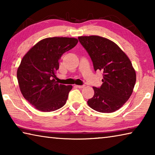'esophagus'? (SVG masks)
I'll list each match as a JSON object with an SVG mask.
<instances>
[{
	"label": "esophagus",
	"instance_id": "1",
	"mask_svg": "<svg viewBox=\"0 0 155 155\" xmlns=\"http://www.w3.org/2000/svg\"><path fill=\"white\" fill-rule=\"evenodd\" d=\"M76 87H78V88L81 89V88H83V87H85V85H76Z\"/></svg>",
	"mask_w": 155,
	"mask_h": 155
}]
</instances>
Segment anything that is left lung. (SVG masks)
Here are the masks:
<instances>
[{
    "label": "left lung",
    "mask_w": 155,
    "mask_h": 155,
    "mask_svg": "<svg viewBox=\"0 0 155 155\" xmlns=\"http://www.w3.org/2000/svg\"><path fill=\"white\" fill-rule=\"evenodd\" d=\"M94 64L103 72L102 85L94 87V95L87 101L94 110L110 113L124 105L132 94L136 74L130 60L114 42L99 36H78Z\"/></svg>",
    "instance_id": "8db88e82"
}]
</instances>
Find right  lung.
Returning a JSON list of instances; mask_svg holds the SVG:
<instances>
[{
  "label": "right lung",
  "mask_w": 155,
  "mask_h": 155,
  "mask_svg": "<svg viewBox=\"0 0 155 155\" xmlns=\"http://www.w3.org/2000/svg\"><path fill=\"white\" fill-rule=\"evenodd\" d=\"M77 43L75 38H44L22 58L17 71L19 87L25 99L36 109L51 112L66 104L72 86L59 84L54 78L61 55Z\"/></svg>",
  "instance_id": "add662e5"
}]
</instances>
